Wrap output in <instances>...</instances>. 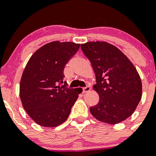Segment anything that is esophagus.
I'll list each match as a JSON object with an SVG mask.
<instances>
[{
    "mask_svg": "<svg viewBox=\"0 0 156 156\" xmlns=\"http://www.w3.org/2000/svg\"><path fill=\"white\" fill-rule=\"evenodd\" d=\"M90 90V86H86V87H83V92H84V93H86V92H88Z\"/></svg>",
    "mask_w": 156,
    "mask_h": 156,
    "instance_id": "34e87169",
    "label": "esophagus"
}]
</instances>
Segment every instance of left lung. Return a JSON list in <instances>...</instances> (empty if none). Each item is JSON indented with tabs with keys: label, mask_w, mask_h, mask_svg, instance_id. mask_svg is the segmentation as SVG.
Segmentation results:
<instances>
[{
	"label": "left lung",
	"mask_w": 156,
	"mask_h": 156,
	"mask_svg": "<svg viewBox=\"0 0 156 156\" xmlns=\"http://www.w3.org/2000/svg\"><path fill=\"white\" fill-rule=\"evenodd\" d=\"M94 71V89L99 102L90 107L92 116L109 124L120 123L130 116L142 98V82L129 58L119 49L106 42L81 45Z\"/></svg>",
	"instance_id": "left-lung-1"
}]
</instances>
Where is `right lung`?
Here are the masks:
<instances>
[{
  "mask_svg": "<svg viewBox=\"0 0 156 156\" xmlns=\"http://www.w3.org/2000/svg\"><path fill=\"white\" fill-rule=\"evenodd\" d=\"M80 44L59 41L42 46L30 57L23 72L20 96L23 107L37 124L55 127L69 117L82 89L69 88L64 68Z\"/></svg>",
  "mask_w": 156,
  "mask_h": 156,
  "instance_id": "obj_1",
  "label": "right lung"
}]
</instances>
